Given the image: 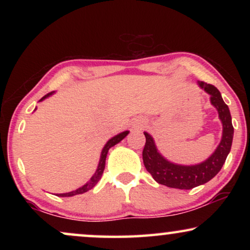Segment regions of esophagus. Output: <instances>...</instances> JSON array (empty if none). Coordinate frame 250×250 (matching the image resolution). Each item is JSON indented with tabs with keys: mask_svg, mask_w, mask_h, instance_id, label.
<instances>
[{
	"mask_svg": "<svg viewBox=\"0 0 250 250\" xmlns=\"http://www.w3.org/2000/svg\"><path fill=\"white\" fill-rule=\"evenodd\" d=\"M146 121L145 119H138V121L135 122V124H134V126L136 128H139V127H143V126L146 125Z\"/></svg>",
	"mask_w": 250,
	"mask_h": 250,
	"instance_id": "1",
	"label": "esophagus"
}]
</instances>
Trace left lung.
<instances>
[{
  "label": "left lung",
  "mask_w": 250,
  "mask_h": 250,
  "mask_svg": "<svg viewBox=\"0 0 250 250\" xmlns=\"http://www.w3.org/2000/svg\"><path fill=\"white\" fill-rule=\"evenodd\" d=\"M199 86L210 95L211 104L217 109L218 117L223 125L222 140L213 155L205 162L197 165L183 166L173 164L164 158L157 150L151 135L145 132L146 145L142 151L143 164L146 170L152 175L153 180L163 186L189 190L207 183L220 172L231 150L232 140H233V126H232L229 107L222 99L220 91L214 85L199 82Z\"/></svg>",
  "instance_id": "1"
}]
</instances>
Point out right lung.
I'll use <instances>...</instances> for the list:
<instances>
[{
	"label": "right lung",
	"instance_id": "obj_1",
	"mask_svg": "<svg viewBox=\"0 0 250 250\" xmlns=\"http://www.w3.org/2000/svg\"><path fill=\"white\" fill-rule=\"evenodd\" d=\"M52 93H53V92H50V93H47L46 95H44V97H43L42 99H41L40 101H42V100H44V99H46L47 97H50V95L52 94ZM128 133H129L128 131H125V132L119 133V134L114 136V138H111L107 143H105V146H104V149H102L101 157H100V162H99L98 168H97V170H95V173L93 174V176L91 177L90 181H88L87 183H85L83 187L78 188L77 190L71 191V192L59 193V194H57V196H58V197H73V196H76V194H81V193L86 192V191L91 190L92 188H94L95 184H97V183L99 182V180L101 179L102 174H104V166H105V158H107V153H108V151H109V149H110L111 146H114L115 145H117V143L121 142L122 140L124 139L125 136L128 134Z\"/></svg>",
	"mask_w": 250,
	"mask_h": 250
}]
</instances>
